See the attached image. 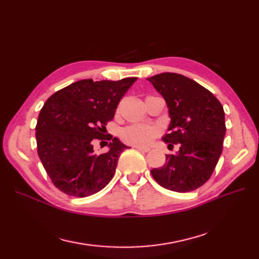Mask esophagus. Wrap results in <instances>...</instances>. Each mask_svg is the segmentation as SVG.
<instances>
[{"label":"esophagus","instance_id":"34e87169","mask_svg":"<svg viewBox=\"0 0 259 259\" xmlns=\"http://www.w3.org/2000/svg\"><path fill=\"white\" fill-rule=\"evenodd\" d=\"M134 148L136 149V150H139V151H142V152L150 151V148H145V147H140V146H134Z\"/></svg>","mask_w":259,"mask_h":259}]
</instances>
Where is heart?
<instances>
[{
  "mask_svg": "<svg viewBox=\"0 0 259 259\" xmlns=\"http://www.w3.org/2000/svg\"><path fill=\"white\" fill-rule=\"evenodd\" d=\"M159 134V127L145 123L131 124L121 133L125 143L135 146H148Z\"/></svg>",
  "mask_w": 259,
  "mask_h": 259,
  "instance_id": "heart-1",
  "label": "heart"
}]
</instances>
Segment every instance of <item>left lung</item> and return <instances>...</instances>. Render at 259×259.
<instances>
[{
    "label": "left lung",
    "instance_id": "8db88e82",
    "mask_svg": "<svg viewBox=\"0 0 259 259\" xmlns=\"http://www.w3.org/2000/svg\"><path fill=\"white\" fill-rule=\"evenodd\" d=\"M147 80L168 108L169 133L162 140L171 149L179 145V150L166 154V163L151 169V175L171 191L198 189L209 179L223 151L224 108L209 91L185 75L164 72Z\"/></svg>",
    "mask_w": 259,
    "mask_h": 259
}]
</instances>
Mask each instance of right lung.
Wrapping results in <instances>:
<instances>
[{
  "label": "right lung",
  "instance_id": "add662e5",
  "mask_svg": "<svg viewBox=\"0 0 259 259\" xmlns=\"http://www.w3.org/2000/svg\"><path fill=\"white\" fill-rule=\"evenodd\" d=\"M136 80H81L46 100L35 127L37 153L60 191L89 197L112 179L117 160L130 147L114 137L108 152L97 154L93 143L104 139L106 123L113 119L121 98Z\"/></svg>",
  "mask_w": 259,
  "mask_h": 259
}]
</instances>
